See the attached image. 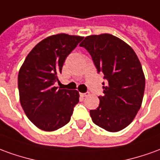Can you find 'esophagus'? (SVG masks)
<instances>
[{
    "instance_id": "34e87169",
    "label": "esophagus",
    "mask_w": 160,
    "mask_h": 160,
    "mask_svg": "<svg viewBox=\"0 0 160 160\" xmlns=\"http://www.w3.org/2000/svg\"><path fill=\"white\" fill-rule=\"evenodd\" d=\"M89 95V92H84V93H80L81 97H88Z\"/></svg>"
}]
</instances>
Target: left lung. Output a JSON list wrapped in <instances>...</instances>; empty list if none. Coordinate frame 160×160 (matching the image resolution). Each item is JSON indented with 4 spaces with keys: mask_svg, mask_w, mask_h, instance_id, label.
Wrapping results in <instances>:
<instances>
[{
    "mask_svg": "<svg viewBox=\"0 0 160 160\" xmlns=\"http://www.w3.org/2000/svg\"><path fill=\"white\" fill-rule=\"evenodd\" d=\"M80 46L88 50L106 80L99 107L90 111L92 122L112 132L122 130L135 118L145 92L146 80L137 54L109 33L88 36Z\"/></svg>",
    "mask_w": 160,
    "mask_h": 160,
    "instance_id": "left-lung-1",
    "label": "left lung"
}]
</instances>
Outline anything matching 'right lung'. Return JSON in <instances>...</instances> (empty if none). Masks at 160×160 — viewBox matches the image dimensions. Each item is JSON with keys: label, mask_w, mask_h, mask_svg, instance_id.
<instances>
[{"label": "right lung", "mask_w": 160, "mask_h": 160, "mask_svg": "<svg viewBox=\"0 0 160 160\" xmlns=\"http://www.w3.org/2000/svg\"><path fill=\"white\" fill-rule=\"evenodd\" d=\"M83 40L81 36L59 33L39 42L25 59L18 74L20 101L27 117L47 132L70 121L79 92L54 87L66 58Z\"/></svg>", "instance_id": "add662e5"}]
</instances>
